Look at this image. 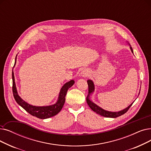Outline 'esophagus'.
I'll return each mask as SVG.
<instances>
[{
  "label": "esophagus",
  "instance_id": "obj_1",
  "mask_svg": "<svg viewBox=\"0 0 151 151\" xmlns=\"http://www.w3.org/2000/svg\"><path fill=\"white\" fill-rule=\"evenodd\" d=\"M89 75V71L87 69H84L83 71L81 72L80 73V76L81 77H87Z\"/></svg>",
  "mask_w": 151,
  "mask_h": 151
}]
</instances>
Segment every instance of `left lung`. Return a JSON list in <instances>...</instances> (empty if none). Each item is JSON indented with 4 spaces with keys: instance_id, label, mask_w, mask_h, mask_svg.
<instances>
[{
    "instance_id": "obj_1",
    "label": "left lung",
    "mask_w": 151,
    "mask_h": 151,
    "mask_svg": "<svg viewBox=\"0 0 151 151\" xmlns=\"http://www.w3.org/2000/svg\"><path fill=\"white\" fill-rule=\"evenodd\" d=\"M129 45V47L131 50H132V53L133 54V50L132 47H131V45L129 44H128ZM88 84V95L86 97V101L87 103L88 104L89 107L93 110L94 112H95L96 114H99L101 116H105V117H107V118H116L119 116H121L122 115H123L124 114H125L127 111L128 110V109L130 108V107L132 106V104H133L132 103L128 107H127V108H125L124 109H123L120 111H118V112H110V111H107L104 110L103 109H102L101 107H100L99 106H98L97 105H96L95 103H94L93 101L91 100V95L93 94V93L94 92V89H95V87H94V82L92 81L91 80H88L87 81ZM140 93V92L139 93V94Z\"/></svg>"
}]
</instances>
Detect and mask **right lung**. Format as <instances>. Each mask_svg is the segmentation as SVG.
I'll return each instance as SVG.
<instances>
[{"label":"right lung","instance_id":"right-lung-1","mask_svg":"<svg viewBox=\"0 0 151 151\" xmlns=\"http://www.w3.org/2000/svg\"><path fill=\"white\" fill-rule=\"evenodd\" d=\"M17 56L15 58V62L14 66L13 67V70H14V68L15 66V64H16ZM12 81H13V87H12L13 94H14V98L17 104L19 105L22 107H23L27 112H28L31 115L36 116L38 118V119H48V118L56 115L57 114L60 112V111L62 110L63 105L65 104V96L67 94L68 89L73 86L75 83V81L72 80L66 83L63 85L60 91L57 101L54 104L50 105V106H35L27 103V102H25L18 95L15 82L14 73L13 70H12Z\"/></svg>","mask_w":151,"mask_h":151}]
</instances>
